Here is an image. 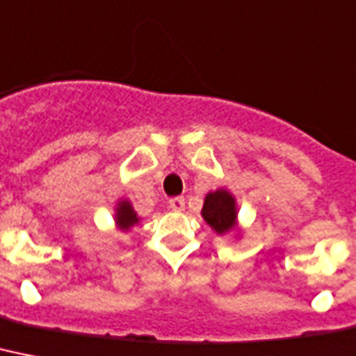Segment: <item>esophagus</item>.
Instances as JSON below:
<instances>
[{
  "label": "esophagus",
  "mask_w": 356,
  "mask_h": 356,
  "mask_svg": "<svg viewBox=\"0 0 356 356\" xmlns=\"http://www.w3.org/2000/svg\"><path fill=\"white\" fill-rule=\"evenodd\" d=\"M184 207H186V201H184V197L170 199V208H172L173 212H181V210H184Z\"/></svg>",
  "instance_id": "obj_1"
}]
</instances>
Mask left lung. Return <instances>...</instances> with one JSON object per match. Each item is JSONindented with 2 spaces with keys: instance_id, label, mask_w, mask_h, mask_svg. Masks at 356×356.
<instances>
[{
  "instance_id": "obj_1",
  "label": "left lung",
  "mask_w": 356,
  "mask_h": 356,
  "mask_svg": "<svg viewBox=\"0 0 356 356\" xmlns=\"http://www.w3.org/2000/svg\"><path fill=\"white\" fill-rule=\"evenodd\" d=\"M203 218L218 234L228 232L236 223V203L225 190L208 193L204 199Z\"/></svg>"
}]
</instances>
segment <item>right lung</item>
Segmentation results:
<instances>
[{
	"label": "right lung",
	"mask_w": 356,
	"mask_h": 356,
	"mask_svg": "<svg viewBox=\"0 0 356 356\" xmlns=\"http://www.w3.org/2000/svg\"><path fill=\"white\" fill-rule=\"evenodd\" d=\"M137 213L133 212L131 204L128 203V201H122V203L118 204L117 208V223L118 227L124 228V230H128L129 227H133V225L137 223Z\"/></svg>",
	"instance_id": "1"
}]
</instances>
